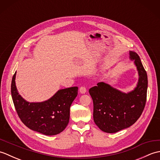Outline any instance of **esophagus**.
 Returning <instances> with one entry per match:
<instances>
[{"label":"esophagus","instance_id":"esophagus-1","mask_svg":"<svg viewBox=\"0 0 160 160\" xmlns=\"http://www.w3.org/2000/svg\"><path fill=\"white\" fill-rule=\"evenodd\" d=\"M79 91H80V93H82V94H84V93L87 92V89H86V88L84 87H81L80 88Z\"/></svg>","mask_w":160,"mask_h":160}]
</instances>
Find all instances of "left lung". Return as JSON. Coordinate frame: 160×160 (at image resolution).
<instances>
[{
	"label": "left lung",
	"mask_w": 160,
	"mask_h": 160,
	"mask_svg": "<svg viewBox=\"0 0 160 160\" xmlns=\"http://www.w3.org/2000/svg\"><path fill=\"white\" fill-rule=\"evenodd\" d=\"M138 73V81L133 90L124 93L100 82L89 90L93 102V120L100 130L114 133L130 127L143 111L148 88L147 74L141 60L135 52L129 51Z\"/></svg>",
	"instance_id": "1"
}]
</instances>
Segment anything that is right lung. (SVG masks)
Instances as JSON below:
<instances>
[{"label": "right lung", "mask_w": 160, "mask_h": 160, "mask_svg": "<svg viewBox=\"0 0 160 160\" xmlns=\"http://www.w3.org/2000/svg\"><path fill=\"white\" fill-rule=\"evenodd\" d=\"M16 75L12 80L13 104L22 123L32 130L45 135H55L69 123L70 107L78 95V87L60 89L49 99L30 102L20 96L16 85Z\"/></svg>", "instance_id": "1"}]
</instances>
